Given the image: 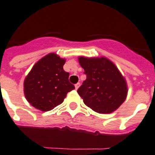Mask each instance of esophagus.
Segmentation results:
<instances>
[{
  "label": "esophagus",
  "mask_w": 155,
  "mask_h": 155,
  "mask_svg": "<svg viewBox=\"0 0 155 155\" xmlns=\"http://www.w3.org/2000/svg\"><path fill=\"white\" fill-rule=\"evenodd\" d=\"M80 83H77V84H75V89H78V88H79V87H80Z\"/></svg>",
  "instance_id": "esophagus-1"
}]
</instances>
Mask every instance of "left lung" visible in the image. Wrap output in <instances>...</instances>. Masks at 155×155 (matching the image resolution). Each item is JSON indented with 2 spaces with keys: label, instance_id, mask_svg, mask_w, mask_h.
Wrapping results in <instances>:
<instances>
[{
  "label": "left lung",
  "instance_id": "left-lung-1",
  "mask_svg": "<svg viewBox=\"0 0 155 155\" xmlns=\"http://www.w3.org/2000/svg\"><path fill=\"white\" fill-rule=\"evenodd\" d=\"M87 79L77 90L85 105L94 111L108 114L125 101L127 85L117 67L105 57H79Z\"/></svg>",
  "mask_w": 155,
  "mask_h": 155
}]
</instances>
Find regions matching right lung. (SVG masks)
Returning <instances> with one entry per match:
<instances>
[{"instance_id":"obj_1","label":"right lung","mask_w":155,"mask_h":155,"mask_svg":"<svg viewBox=\"0 0 155 155\" xmlns=\"http://www.w3.org/2000/svg\"><path fill=\"white\" fill-rule=\"evenodd\" d=\"M64 64V59L49 53L32 67L24 82L25 98L32 107L42 111L52 110L75 89L63 68Z\"/></svg>"}]
</instances>
